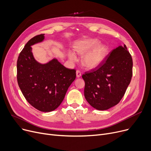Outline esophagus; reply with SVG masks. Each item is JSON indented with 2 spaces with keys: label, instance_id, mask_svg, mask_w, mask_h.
Returning a JSON list of instances; mask_svg holds the SVG:
<instances>
[{
  "label": "esophagus",
  "instance_id": "34e87169",
  "mask_svg": "<svg viewBox=\"0 0 151 151\" xmlns=\"http://www.w3.org/2000/svg\"><path fill=\"white\" fill-rule=\"evenodd\" d=\"M81 73L80 72V71L77 70L76 71V77L80 78V77H81Z\"/></svg>",
  "mask_w": 151,
  "mask_h": 151
}]
</instances>
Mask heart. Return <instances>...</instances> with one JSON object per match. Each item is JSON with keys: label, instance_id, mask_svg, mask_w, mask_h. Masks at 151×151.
Masks as SVG:
<instances>
[{"label": "heart", "instance_id": "b5f03b06", "mask_svg": "<svg viewBox=\"0 0 151 151\" xmlns=\"http://www.w3.org/2000/svg\"><path fill=\"white\" fill-rule=\"evenodd\" d=\"M76 51L84 54L82 58V64L86 68L93 69L98 67L105 59L108 53V47L100 44L98 40L93 39L77 46ZM68 58L71 62H75L77 57L73 51L68 52Z\"/></svg>", "mask_w": 151, "mask_h": 151}]
</instances>
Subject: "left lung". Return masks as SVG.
<instances>
[{
  "instance_id": "left-lung-1",
  "label": "left lung",
  "mask_w": 151,
  "mask_h": 151,
  "mask_svg": "<svg viewBox=\"0 0 151 151\" xmlns=\"http://www.w3.org/2000/svg\"><path fill=\"white\" fill-rule=\"evenodd\" d=\"M132 67V56L124 45L110 52L100 66L83 74L84 97L91 106L106 110L116 105L131 81Z\"/></svg>"
}]
</instances>
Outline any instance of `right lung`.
<instances>
[{
    "label": "right lung",
    "mask_w": 151,
    "mask_h": 151,
    "mask_svg": "<svg viewBox=\"0 0 151 151\" xmlns=\"http://www.w3.org/2000/svg\"><path fill=\"white\" fill-rule=\"evenodd\" d=\"M45 34L37 35L26 44L17 61V80L29 104L42 112L58 108L76 78V70L65 67L56 58L45 63L37 62L32 46L42 42Z\"/></svg>",
    "instance_id": "add662e5"
}]
</instances>
